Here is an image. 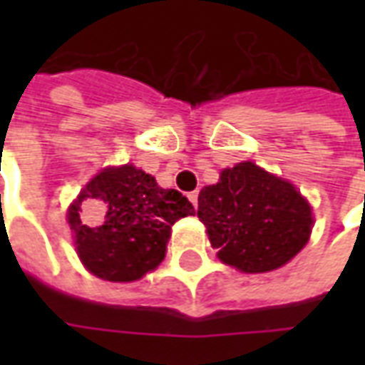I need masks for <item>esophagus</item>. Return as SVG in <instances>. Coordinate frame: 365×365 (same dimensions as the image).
<instances>
[{"instance_id":"34e87169","label":"esophagus","mask_w":365,"mask_h":365,"mask_svg":"<svg viewBox=\"0 0 365 365\" xmlns=\"http://www.w3.org/2000/svg\"><path fill=\"white\" fill-rule=\"evenodd\" d=\"M187 197H190L191 205L197 207V197H199V191H191V193H187Z\"/></svg>"}]
</instances>
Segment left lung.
<instances>
[{"label": "left lung", "instance_id": "1", "mask_svg": "<svg viewBox=\"0 0 365 365\" xmlns=\"http://www.w3.org/2000/svg\"><path fill=\"white\" fill-rule=\"evenodd\" d=\"M197 217L221 262L245 274L282 268L313 229V209L297 187L252 162L225 168L199 191Z\"/></svg>", "mask_w": 365, "mask_h": 365}]
</instances>
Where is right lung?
Returning a JSON list of instances; mask_svg holds the SVG:
<instances>
[{
    "label": "right lung",
    "instance_id": "obj_1",
    "mask_svg": "<svg viewBox=\"0 0 365 365\" xmlns=\"http://www.w3.org/2000/svg\"><path fill=\"white\" fill-rule=\"evenodd\" d=\"M193 213L180 191L164 190L150 174L125 164L91 178L68 209V225L91 274L135 282L164 260L172 225Z\"/></svg>",
    "mask_w": 365,
    "mask_h": 365
}]
</instances>
